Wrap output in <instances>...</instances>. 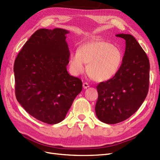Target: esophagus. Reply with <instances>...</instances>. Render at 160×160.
<instances>
[{
  "label": "esophagus",
  "mask_w": 160,
  "mask_h": 160,
  "mask_svg": "<svg viewBox=\"0 0 160 160\" xmlns=\"http://www.w3.org/2000/svg\"><path fill=\"white\" fill-rule=\"evenodd\" d=\"M89 87V83H83V88H84V89H87V88H88Z\"/></svg>",
  "instance_id": "obj_1"
}]
</instances>
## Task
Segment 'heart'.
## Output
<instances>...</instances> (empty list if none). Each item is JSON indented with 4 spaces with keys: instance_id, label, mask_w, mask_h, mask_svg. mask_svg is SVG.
I'll return each mask as SVG.
<instances>
[{
    "instance_id": "b5f03b06",
    "label": "heart",
    "mask_w": 160,
    "mask_h": 160,
    "mask_svg": "<svg viewBox=\"0 0 160 160\" xmlns=\"http://www.w3.org/2000/svg\"><path fill=\"white\" fill-rule=\"evenodd\" d=\"M123 55L118 47L105 41L85 43L79 51L71 52L69 65L72 73L79 75L85 72L88 64V74L98 82L107 81L117 75L122 65Z\"/></svg>"
}]
</instances>
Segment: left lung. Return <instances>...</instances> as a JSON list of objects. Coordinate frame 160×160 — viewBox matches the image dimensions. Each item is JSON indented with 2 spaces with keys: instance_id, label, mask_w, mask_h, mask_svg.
I'll list each match as a JSON object with an SVG mask.
<instances>
[{
  "instance_id": "8db88e82",
  "label": "left lung",
  "mask_w": 160,
  "mask_h": 160,
  "mask_svg": "<svg viewBox=\"0 0 160 160\" xmlns=\"http://www.w3.org/2000/svg\"><path fill=\"white\" fill-rule=\"evenodd\" d=\"M115 36L125 41L122 65L113 79L97 86L95 113L101 122L108 124L122 122L136 112L149 89V61L146 53L132 35Z\"/></svg>"
}]
</instances>
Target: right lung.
Here are the masks:
<instances>
[{
    "label": "right lung",
    "mask_w": 160,
    "mask_h": 160,
    "mask_svg": "<svg viewBox=\"0 0 160 160\" xmlns=\"http://www.w3.org/2000/svg\"><path fill=\"white\" fill-rule=\"evenodd\" d=\"M62 28H41L34 32L14 64L15 95L33 118L47 124L62 122L82 81L67 71L70 52Z\"/></svg>",
    "instance_id": "1"
}]
</instances>
